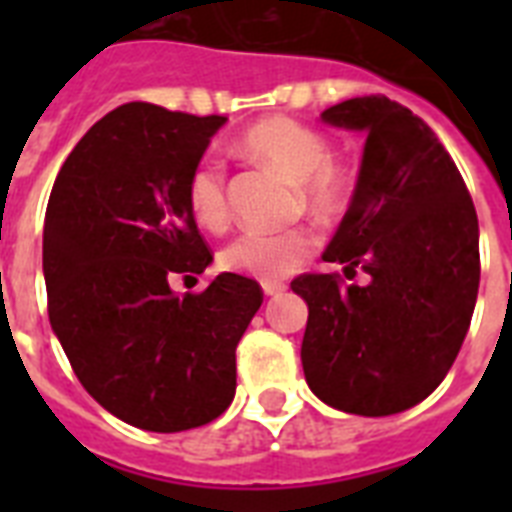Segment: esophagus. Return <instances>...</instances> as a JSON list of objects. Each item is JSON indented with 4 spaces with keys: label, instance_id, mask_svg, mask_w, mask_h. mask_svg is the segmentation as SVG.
I'll return each instance as SVG.
<instances>
[{
    "label": "esophagus",
    "instance_id": "obj_1",
    "mask_svg": "<svg viewBox=\"0 0 512 512\" xmlns=\"http://www.w3.org/2000/svg\"><path fill=\"white\" fill-rule=\"evenodd\" d=\"M284 289H287V287H284V284H279V281H265V284H263V292L268 297H279Z\"/></svg>",
    "mask_w": 512,
    "mask_h": 512
}]
</instances>
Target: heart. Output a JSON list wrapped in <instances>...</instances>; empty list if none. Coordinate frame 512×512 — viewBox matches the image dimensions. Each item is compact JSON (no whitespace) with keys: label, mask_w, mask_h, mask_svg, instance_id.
<instances>
[{"label":"heart","mask_w":512,"mask_h":512,"mask_svg":"<svg viewBox=\"0 0 512 512\" xmlns=\"http://www.w3.org/2000/svg\"><path fill=\"white\" fill-rule=\"evenodd\" d=\"M244 154L271 164L300 185L303 201L321 217H332L345 209L353 188L348 167L332 159L329 140L316 127L297 122L292 116H268L252 124L241 135ZM188 207L204 228H220L228 217L225 167L215 156H204L188 177ZM316 236L308 228L289 231H244L220 252L223 268L244 273L260 281H276L297 271L311 255Z\"/></svg>","instance_id":"1"}]
</instances>
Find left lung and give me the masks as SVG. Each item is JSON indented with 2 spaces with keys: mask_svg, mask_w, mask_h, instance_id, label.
<instances>
[{
  "mask_svg": "<svg viewBox=\"0 0 512 512\" xmlns=\"http://www.w3.org/2000/svg\"><path fill=\"white\" fill-rule=\"evenodd\" d=\"M321 122L366 135L356 191L324 252L366 281H292L308 303L305 382L340 412L388 417L441 385L468 335L481 279L476 207L436 132L396 100H342Z\"/></svg>",
  "mask_w": 512,
  "mask_h": 512,
  "instance_id": "8db88e82",
  "label": "left lung"
}]
</instances>
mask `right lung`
Returning <instances> with one entry per match:
<instances>
[{"label":"right lung","mask_w":512,"mask_h":512,"mask_svg":"<svg viewBox=\"0 0 512 512\" xmlns=\"http://www.w3.org/2000/svg\"><path fill=\"white\" fill-rule=\"evenodd\" d=\"M225 116L127 103L92 124L60 167L44 217L52 332L103 409L154 433L217 420L236 393V345L260 284L220 273L199 295L175 276L212 255L188 207V177Z\"/></svg>","instance_id":"add662e5"}]
</instances>
